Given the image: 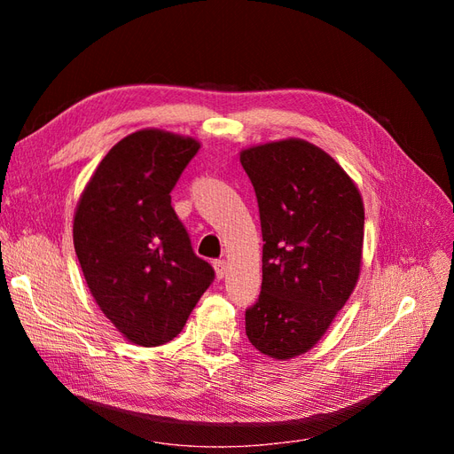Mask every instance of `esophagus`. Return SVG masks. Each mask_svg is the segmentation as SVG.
Masks as SVG:
<instances>
[{
    "mask_svg": "<svg viewBox=\"0 0 454 454\" xmlns=\"http://www.w3.org/2000/svg\"><path fill=\"white\" fill-rule=\"evenodd\" d=\"M214 269H215V277L217 278H223L225 272H227V261L225 259H215L214 261Z\"/></svg>",
    "mask_w": 454,
    "mask_h": 454,
    "instance_id": "obj_1",
    "label": "esophagus"
}]
</instances>
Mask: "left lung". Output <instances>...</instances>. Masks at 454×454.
Segmentation results:
<instances>
[{
    "instance_id": "1",
    "label": "left lung",
    "mask_w": 454,
    "mask_h": 454,
    "mask_svg": "<svg viewBox=\"0 0 454 454\" xmlns=\"http://www.w3.org/2000/svg\"><path fill=\"white\" fill-rule=\"evenodd\" d=\"M263 235L261 294L246 335L274 360L310 350L358 282L364 202L325 151L305 140L244 149Z\"/></svg>"
}]
</instances>
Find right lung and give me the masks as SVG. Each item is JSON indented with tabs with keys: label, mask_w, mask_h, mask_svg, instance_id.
Listing matches in <instances>:
<instances>
[{
	"label": "right lung",
	"mask_w": 454,
	"mask_h": 454,
	"mask_svg": "<svg viewBox=\"0 0 454 454\" xmlns=\"http://www.w3.org/2000/svg\"><path fill=\"white\" fill-rule=\"evenodd\" d=\"M199 142L155 129L109 149L77 204L74 246L96 303L129 340L159 347L182 332L214 282L172 208Z\"/></svg>",
	"instance_id": "right-lung-1"
}]
</instances>
